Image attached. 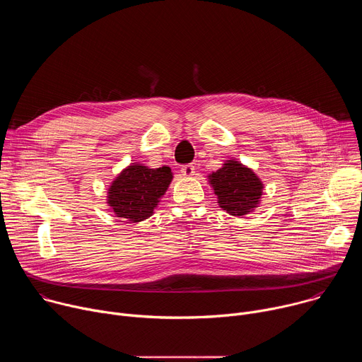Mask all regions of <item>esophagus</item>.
Segmentation results:
<instances>
[{"label":"esophagus","instance_id":"1","mask_svg":"<svg viewBox=\"0 0 362 362\" xmlns=\"http://www.w3.org/2000/svg\"><path fill=\"white\" fill-rule=\"evenodd\" d=\"M182 175L186 176V177H192L194 175V166L193 165H186L182 168Z\"/></svg>","mask_w":362,"mask_h":362}]
</instances>
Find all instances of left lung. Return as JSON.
Segmentation results:
<instances>
[{"label": "left lung", "mask_w": 362, "mask_h": 362, "mask_svg": "<svg viewBox=\"0 0 362 362\" xmlns=\"http://www.w3.org/2000/svg\"><path fill=\"white\" fill-rule=\"evenodd\" d=\"M218 196V204L232 216H245L259 208L264 183L250 168L236 159L225 160L222 168L208 175Z\"/></svg>", "instance_id": "8db88e82"}]
</instances>
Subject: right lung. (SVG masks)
<instances>
[{
    "mask_svg": "<svg viewBox=\"0 0 362 362\" xmlns=\"http://www.w3.org/2000/svg\"><path fill=\"white\" fill-rule=\"evenodd\" d=\"M172 179L169 166L150 169L139 162L130 163L107 187V204L117 218L141 222L154 214Z\"/></svg>",
    "mask_w": 362,
    "mask_h": 362,
    "instance_id": "1",
    "label": "right lung"
}]
</instances>
